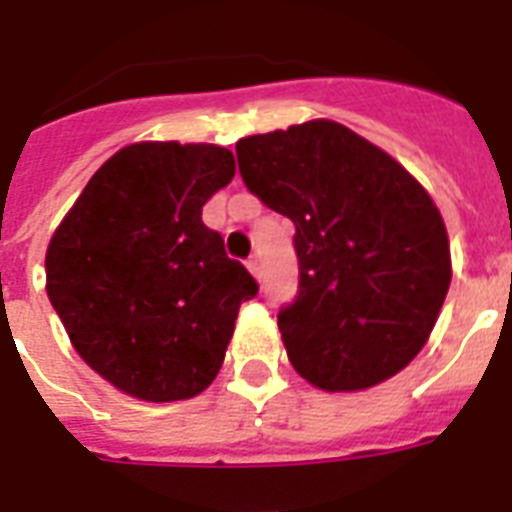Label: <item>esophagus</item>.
<instances>
[{
    "mask_svg": "<svg viewBox=\"0 0 512 512\" xmlns=\"http://www.w3.org/2000/svg\"><path fill=\"white\" fill-rule=\"evenodd\" d=\"M247 268H249V273H252L257 281H260V276H263V268H260V260H257V257H252V260H249Z\"/></svg>",
    "mask_w": 512,
    "mask_h": 512,
    "instance_id": "34e87169",
    "label": "esophagus"
}]
</instances>
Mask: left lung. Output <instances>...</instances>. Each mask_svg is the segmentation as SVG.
<instances>
[{
    "label": "left lung",
    "mask_w": 512,
    "mask_h": 512,
    "mask_svg": "<svg viewBox=\"0 0 512 512\" xmlns=\"http://www.w3.org/2000/svg\"><path fill=\"white\" fill-rule=\"evenodd\" d=\"M252 194L297 226L299 294L278 313L294 371L323 392L397 376L429 342L450 236L421 181L326 118L236 141Z\"/></svg>",
    "instance_id": "1"
}]
</instances>
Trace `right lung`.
Returning a JSON list of instances; mask_svg holds the SVG:
<instances>
[{"label": "right lung", "mask_w": 512, "mask_h": 512, "mask_svg": "<svg viewBox=\"0 0 512 512\" xmlns=\"http://www.w3.org/2000/svg\"><path fill=\"white\" fill-rule=\"evenodd\" d=\"M218 144L136 141L91 176L49 239L47 297L73 350L118 392L191 400L218 376L255 278L202 207L231 184Z\"/></svg>", "instance_id": "1"}]
</instances>
